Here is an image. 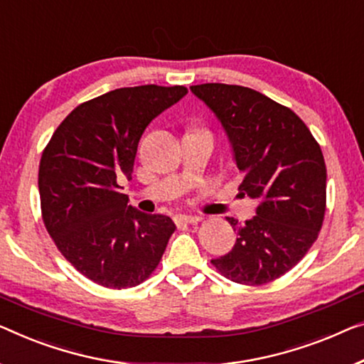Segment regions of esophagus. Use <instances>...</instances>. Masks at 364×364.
<instances>
[{"label":"esophagus","mask_w":364,"mask_h":364,"mask_svg":"<svg viewBox=\"0 0 364 364\" xmlns=\"http://www.w3.org/2000/svg\"><path fill=\"white\" fill-rule=\"evenodd\" d=\"M200 219L198 215H176L175 222L176 224H198Z\"/></svg>","instance_id":"obj_1"}]
</instances>
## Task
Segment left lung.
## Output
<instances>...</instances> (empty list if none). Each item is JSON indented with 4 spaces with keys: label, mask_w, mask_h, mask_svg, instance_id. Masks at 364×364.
Here are the masks:
<instances>
[{
    "label": "left lung",
    "mask_w": 364,
    "mask_h": 364,
    "mask_svg": "<svg viewBox=\"0 0 364 364\" xmlns=\"http://www.w3.org/2000/svg\"><path fill=\"white\" fill-rule=\"evenodd\" d=\"M225 129L242 173V196L258 200L257 215L240 225L232 252L210 259L238 284L274 281L306 257L322 229L327 168L321 145L294 111L238 85L191 86Z\"/></svg>",
    "instance_id": "obj_1"
}]
</instances>
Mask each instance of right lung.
<instances>
[{
    "mask_svg": "<svg viewBox=\"0 0 364 364\" xmlns=\"http://www.w3.org/2000/svg\"><path fill=\"white\" fill-rule=\"evenodd\" d=\"M188 93L184 86L119 88L81 102L42 151V220L81 274L109 289L144 283L159 267L175 224L129 204L130 180L149 124Z\"/></svg>",
    "mask_w": 364,
    "mask_h": 364,
    "instance_id": "obj_1",
    "label": "right lung"
}]
</instances>
